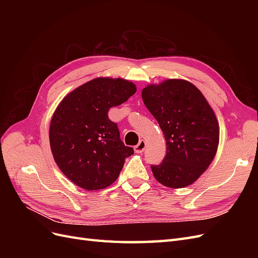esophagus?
<instances>
[{
  "instance_id": "esophagus-1",
  "label": "esophagus",
  "mask_w": 258,
  "mask_h": 258,
  "mask_svg": "<svg viewBox=\"0 0 258 258\" xmlns=\"http://www.w3.org/2000/svg\"><path fill=\"white\" fill-rule=\"evenodd\" d=\"M145 146H146V142L144 141V140H141V141L139 142V144H137L135 146V152L140 154V153H143L144 150H145Z\"/></svg>"
}]
</instances>
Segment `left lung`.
<instances>
[{"label":"left lung","instance_id":"left-lung-1","mask_svg":"<svg viewBox=\"0 0 258 258\" xmlns=\"http://www.w3.org/2000/svg\"><path fill=\"white\" fill-rule=\"evenodd\" d=\"M142 99L167 144L165 159L152 166L155 178L170 188L191 185L217 152L220 126L212 107L196 86L177 79L145 86Z\"/></svg>","mask_w":258,"mask_h":258}]
</instances>
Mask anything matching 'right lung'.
Segmentation results:
<instances>
[{
    "mask_svg": "<svg viewBox=\"0 0 258 258\" xmlns=\"http://www.w3.org/2000/svg\"><path fill=\"white\" fill-rule=\"evenodd\" d=\"M137 91L123 79L97 77L61 100L49 126L53 159L70 181L81 188L99 190L119 176L134 148L124 146L107 112Z\"/></svg>",
    "mask_w": 258,
    "mask_h": 258,
    "instance_id": "obj_1",
    "label": "right lung"
}]
</instances>
